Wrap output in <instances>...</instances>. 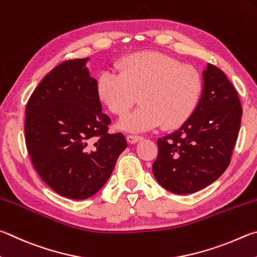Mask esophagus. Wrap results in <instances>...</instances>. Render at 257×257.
I'll list each match as a JSON object with an SVG mask.
<instances>
[{
    "label": "esophagus",
    "mask_w": 257,
    "mask_h": 257,
    "mask_svg": "<svg viewBox=\"0 0 257 257\" xmlns=\"http://www.w3.org/2000/svg\"><path fill=\"white\" fill-rule=\"evenodd\" d=\"M125 139H127V142L129 143V144H136V143H138V142H141L142 139H143V137H141V136H134V135H128L127 137H125Z\"/></svg>",
    "instance_id": "obj_1"
}]
</instances>
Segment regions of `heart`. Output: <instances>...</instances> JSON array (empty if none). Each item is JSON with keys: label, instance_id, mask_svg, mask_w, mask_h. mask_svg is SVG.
<instances>
[{"label": "heart", "instance_id": "obj_1", "mask_svg": "<svg viewBox=\"0 0 257 257\" xmlns=\"http://www.w3.org/2000/svg\"><path fill=\"white\" fill-rule=\"evenodd\" d=\"M119 74L102 72L96 78L97 99L111 113L122 116L139 94L141 105L119 122L125 132L143 133L163 124L183 125L197 110L202 78L192 66L160 51H139L116 64Z\"/></svg>", "mask_w": 257, "mask_h": 257}]
</instances>
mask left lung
Instances as JSON below:
<instances>
[{
  "mask_svg": "<svg viewBox=\"0 0 257 257\" xmlns=\"http://www.w3.org/2000/svg\"><path fill=\"white\" fill-rule=\"evenodd\" d=\"M241 114L235 87L221 69L208 64L193 115L174 133L158 138L153 164L158 183L172 193L189 194L219 179L230 163Z\"/></svg>",
  "mask_w": 257,
  "mask_h": 257,
  "instance_id": "left-lung-1",
  "label": "left lung"
}]
</instances>
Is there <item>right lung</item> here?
Returning <instances> with one entry per match:
<instances>
[{
  "mask_svg": "<svg viewBox=\"0 0 257 257\" xmlns=\"http://www.w3.org/2000/svg\"><path fill=\"white\" fill-rule=\"evenodd\" d=\"M87 58L71 59L50 71L26 108V145L39 176L65 198L94 195L127 148L122 134H109Z\"/></svg>",
  "mask_w": 257,
  "mask_h": 257,
  "instance_id": "obj_1",
  "label": "right lung"
}]
</instances>
